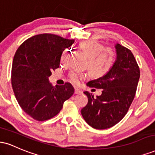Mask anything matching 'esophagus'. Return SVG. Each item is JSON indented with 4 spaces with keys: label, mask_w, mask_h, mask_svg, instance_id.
<instances>
[{
    "label": "esophagus",
    "mask_w": 155,
    "mask_h": 155,
    "mask_svg": "<svg viewBox=\"0 0 155 155\" xmlns=\"http://www.w3.org/2000/svg\"><path fill=\"white\" fill-rule=\"evenodd\" d=\"M81 92H81L79 88L75 87V90H74V93H75V94H81Z\"/></svg>",
    "instance_id": "34e87169"
}]
</instances>
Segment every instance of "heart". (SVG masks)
<instances>
[{
    "label": "heart",
    "mask_w": 155,
    "mask_h": 155,
    "mask_svg": "<svg viewBox=\"0 0 155 155\" xmlns=\"http://www.w3.org/2000/svg\"><path fill=\"white\" fill-rule=\"evenodd\" d=\"M81 48L89 58L88 68L95 76H102L109 71L113 66L115 60L114 51L108 48H105L102 44L95 41H84L81 44ZM68 50L64 51L61 55V61L64 62L68 56ZM84 75L77 71H72L69 75L71 81L79 84Z\"/></svg>",
    "instance_id": "b5f03b06"
}]
</instances>
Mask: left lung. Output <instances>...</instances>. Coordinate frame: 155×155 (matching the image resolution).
Here are the masks:
<instances>
[{"mask_svg": "<svg viewBox=\"0 0 155 155\" xmlns=\"http://www.w3.org/2000/svg\"><path fill=\"white\" fill-rule=\"evenodd\" d=\"M115 49L117 58L109 71L87 84L103 89L102 94L95 97L84 92L88 103L81 109V115L95 129L109 128L122 120L134 99L140 78L139 67L131 51L120 44H115Z\"/></svg>", "mask_w": 155, "mask_h": 155, "instance_id": "obj_1", "label": "left lung"}]
</instances>
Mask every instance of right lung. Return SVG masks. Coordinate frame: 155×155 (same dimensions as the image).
I'll use <instances>...</instances> for the list:
<instances>
[{"instance_id":"add662e5","label":"right lung","mask_w":155,"mask_h":155,"mask_svg":"<svg viewBox=\"0 0 155 155\" xmlns=\"http://www.w3.org/2000/svg\"><path fill=\"white\" fill-rule=\"evenodd\" d=\"M74 40L44 33L27 39L16 51L12 68V85L22 110L35 120L45 121L59 113L74 89L70 83L54 87L51 71L60 66L63 51Z\"/></svg>"}]
</instances>
